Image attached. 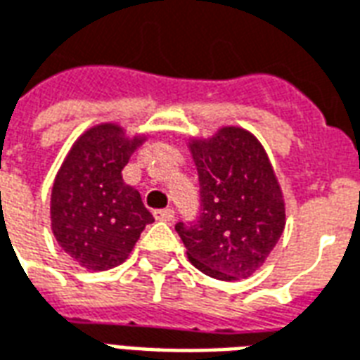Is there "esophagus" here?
Wrapping results in <instances>:
<instances>
[{"mask_svg":"<svg viewBox=\"0 0 360 360\" xmlns=\"http://www.w3.org/2000/svg\"><path fill=\"white\" fill-rule=\"evenodd\" d=\"M154 218L160 219V221H172L175 218V212L172 208H164V210L154 212Z\"/></svg>","mask_w":360,"mask_h":360,"instance_id":"esophagus-1","label":"esophagus"}]
</instances>
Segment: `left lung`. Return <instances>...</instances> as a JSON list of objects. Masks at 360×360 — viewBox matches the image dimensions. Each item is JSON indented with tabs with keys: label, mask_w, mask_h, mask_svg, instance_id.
I'll list each match as a JSON object with an SVG mask.
<instances>
[{
	"label": "left lung",
	"mask_w": 360,
	"mask_h": 360,
	"mask_svg": "<svg viewBox=\"0 0 360 360\" xmlns=\"http://www.w3.org/2000/svg\"><path fill=\"white\" fill-rule=\"evenodd\" d=\"M200 183V216L175 226L187 257L210 278H249L285 227V204L262 144L241 127L191 141Z\"/></svg>",
	"instance_id": "obj_1"
}]
</instances>
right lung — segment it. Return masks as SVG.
<instances>
[{"label": "right lung", "mask_w": 360, "mask_h": 360, "mask_svg": "<svg viewBox=\"0 0 360 360\" xmlns=\"http://www.w3.org/2000/svg\"><path fill=\"white\" fill-rule=\"evenodd\" d=\"M141 136L127 139L113 123L79 136L51 188V229L59 247L89 270L125 262L154 218L121 172Z\"/></svg>", "instance_id": "obj_1"}]
</instances>
